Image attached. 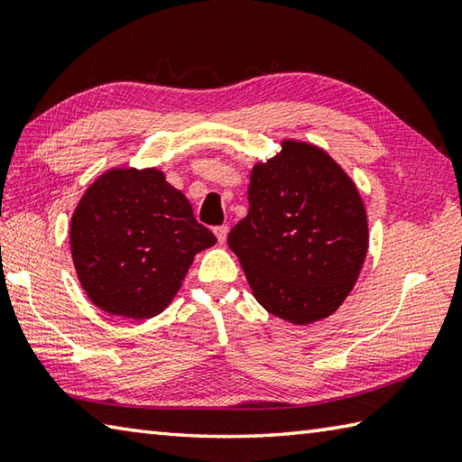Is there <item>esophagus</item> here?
I'll return each mask as SVG.
<instances>
[{"label": "esophagus", "instance_id": "obj_1", "mask_svg": "<svg viewBox=\"0 0 462 462\" xmlns=\"http://www.w3.org/2000/svg\"><path fill=\"white\" fill-rule=\"evenodd\" d=\"M214 234H216V238H218V242L224 244L226 236H228V226H216Z\"/></svg>", "mask_w": 462, "mask_h": 462}]
</instances>
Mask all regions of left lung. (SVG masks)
I'll return each mask as SVG.
<instances>
[{"mask_svg": "<svg viewBox=\"0 0 462 462\" xmlns=\"http://www.w3.org/2000/svg\"><path fill=\"white\" fill-rule=\"evenodd\" d=\"M254 164L250 210L228 234L254 298L272 316L310 326L331 316L367 256V212L356 182L306 141Z\"/></svg>", "mask_w": 462, "mask_h": 462, "instance_id": "8db88e82", "label": "left lung"}]
</instances>
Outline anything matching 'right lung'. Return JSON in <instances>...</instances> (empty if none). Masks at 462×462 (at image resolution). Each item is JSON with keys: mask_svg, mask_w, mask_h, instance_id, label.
<instances>
[{"mask_svg": "<svg viewBox=\"0 0 462 462\" xmlns=\"http://www.w3.org/2000/svg\"><path fill=\"white\" fill-rule=\"evenodd\" d=\"M216 236L196 222L189 199L159 169H109L71 216L69 246L97 308L149 319L169 306L199 252Z\"/></svg>", "mask_w": 462, "mask_h": 462, "instance_id": "obj_1", "label": "right lung"}]
</instances>
